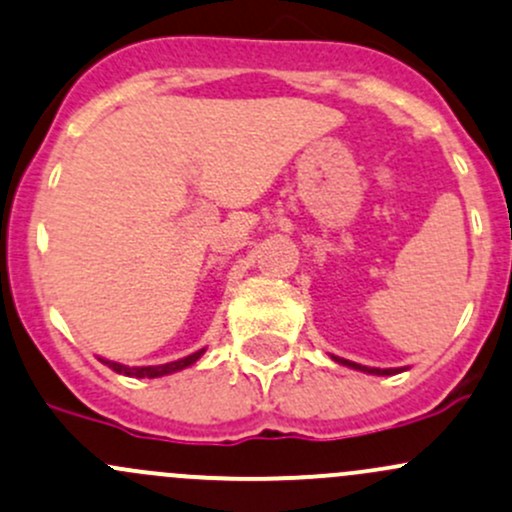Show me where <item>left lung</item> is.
Segmentation results:
<instances>
[{"label":"left lung","instance_id":"8db88e82","mask_svg":"<svg viewBox=\"0 0 512 512\" xmlns=\"http://www.w3.org/2000/svg\"><path fill=\"white\" fill-rule=\"evenodd\" d=\"M333 360H336V363H341V365H348V368H353V370H363V373H370V375H395V373H400V368H368V365L351 363V360L336 358V355H333Z\"/></svg>","mask_w":512,"mask_h":512}]
</instances>
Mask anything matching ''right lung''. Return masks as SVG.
Returning <instances> with one entry per match:
<instances>
[{
	"mask_svg": "<svg viewBox=\"0 0 512 512\" xmlns=\"http://www.w3.org/2000/svg\"><path fill=\"white\" fill-rule=\"evenodd\" d=\"M201 355H203V351H196V353L186 355V358L174 360V363H166V365H144V368H127V365L115 363V360H102V363H105L107 368L115 370V373L129 375V378H161V375H169V373H176V370L188 368V365L196 363V360L201 358Z\"/></svg>",
	"mask_w": 512,
	"mask_h": 512,
	"instance_id": "obj_1",
	"label": "right lung"
}]
</instances>
